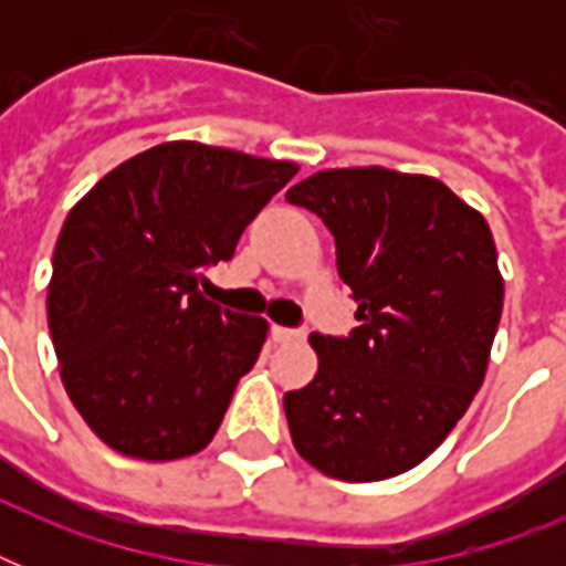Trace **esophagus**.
<instances>
[{
  "label": "esophagus",
  "instance_id": "1",
  "mask_svg": "<svg viewBox=\"0 0 566 566\" xmlns=\"http://www.w3.org/2000/svg\"><path fill=\"white\" fill-rule=\"evenodd\" d=\"M270 335H273L275 344H291V340L302 337L296 328H284V326H273V328H270Z\"/></svg>",
  "mask_w": 566,
  "mask_h": 566
}]
</instances>
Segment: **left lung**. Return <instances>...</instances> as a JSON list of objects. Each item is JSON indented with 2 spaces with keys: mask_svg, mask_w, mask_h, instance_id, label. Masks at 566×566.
Instances as JSON below:
<instances>
[{
  "mask_svg": "<svg viewBox=\"0 0 566 566\" xmlns=\"http://www.w3.org/2000/svg\"><path fill=\"white\" fill-rule=\"evenodd\" d=\"M335 234L358 302L349 337L311 335L317 376L284 394L293 447L340 482L429 458L482 387L500 326L496 243L443 181L385 167L323 170L287 190Z\"/></svg>",
  "mask_w": 566,
  "mask_h": 566,
  "instance_id": "left-lung-1",
  "label": "left lung"
}]
</instances>
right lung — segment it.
Wrapping results in <instances>:
<instances>
[{
  "label": "right lung",
  "mask_w": 566,
  "mask_h": 566,
  "mask_svg": "<svg viewBox=\"0 0 566 566\" xmlns=\"http://www.w3.org/2000/svg\"><path fill=\"white\" fill-rule=\"evenodd\" d=\"M300 172L196 140H170L102 176L66 213L46 314L75 411L114 452L176 461L202 452L266 319L202 296L255 213Z\"/></svg>",
  "instance_id": "1"
}]
</instances>
